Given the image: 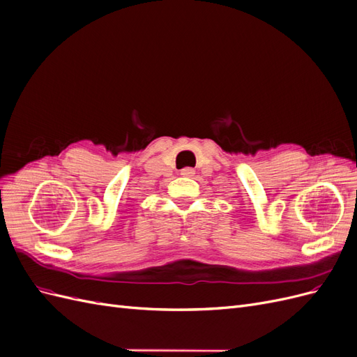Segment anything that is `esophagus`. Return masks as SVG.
<instances>
[{"mask_svg":"<svg viewBox=\"0 0 357 357\" xmlns=\"http://www.w3.org/2000/svg\"><path fill=\"white\" fill-rule=\"evenodd\" d=\"M180 174L183 176V177H192L193 174H195V169L193 168H183V169H180Z\"/></svg>","mask_w":357,"mask_h":357,"instance_id":"esophagus-1","label":"esophagus"}]
</instances>
